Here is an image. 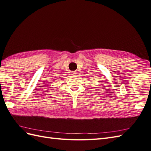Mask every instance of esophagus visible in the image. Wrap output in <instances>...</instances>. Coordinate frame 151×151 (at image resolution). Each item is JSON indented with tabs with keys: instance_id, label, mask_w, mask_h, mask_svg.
Wrapping results in <instances>:
<instances>
[{
	"instance_id": "esophagus-1",
	"label": "esophagus",
	"mask_w": 151,
	"mask_h": 151,
	"mask_svg": "<svg viewBox=\"0 0 151 151\" xmlns=\"http://www.w3.org/2000/svg\"><path fill=\"white\" fill-rule=\"evenodd\" d=\"M77 72H71V75H72V76H77Z\"/></svg>"
}]
</instances>
